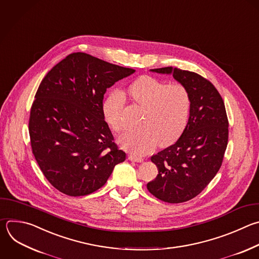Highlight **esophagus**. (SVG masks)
<instances>
[{"instance_id":"34e87169","label":"esophagus","mask_w":259,"mask_h":259,"mask_svg":"<svg viewBox=\"0 0 259 259\" xmlns=\"http://www.w3.org/2000/svg\"><path fill=\"white\" fill-rule=\"evenodd\" d=\"M128 158L132 161H137V162H141L143 160V158L141 156H138V155H135V154H129Z\"/></svg>"}]
</instances>
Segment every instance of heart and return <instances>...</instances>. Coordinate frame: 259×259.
I'll list each match as a JSON object with an SVG mask.
<instances>
[{"label":"heart","mask_w":259,"mask_h":259,"mask_svg":"<svg viewBox=\"0 0 259 259\" xmlns=\"http://www.w3.org/2000/svg\"><path fill=\"white\" fill-rule=\"evenodd\" d=\"M128 96L143 113L138 122L140 127L119 137L124 148L145 153L157 143L160 147L173 144L183 134L191 109L190 94L183 84H167L150 76H142L130 84ZM125 96L116 91L103 105L106 121L116 132L125 128Z\"/></svg>","instance_id":"heart-1"}]
</instances>
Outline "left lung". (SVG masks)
<instances>
[{"mask_svg":"<svg viewBox=\"0 0 259 259\" xmlns=\"http://www.w3.org/2000/svg\"><path fill=\"white\" fill-rule=\"evenodd\" d=\"M150 71L173 74L191 98L189 119L183 134L173 145L151 156L158 174L146 185L156 198L181 203L197 196L222 165L229 138L226 108L213 84L195 72L171 67Z\"/></svg>","mask_w":259,"mask_h":259,"instance_id":"obj_1","label":"left lung"}]
</instances>
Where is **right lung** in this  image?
Listing matches in <instances>:
<instances>
[{
    "mask_svg": "<svg viewBox=\"0 0 259 259\" xmlns=\"http://www.w3.org/2000/svg\"><path fill=\"white\" fill-rule=\"evenodd\" d=\"M134 72L73 53L40 82L30 110V142L42 174L60 192L91 194L125 160L105 121L103 101L107 89Z\"/></svg>",
    "mask_w": 259,
    "mask_h": 259,
    "instance_id": "1",
    "label": "right lung"
}]
</instances>
